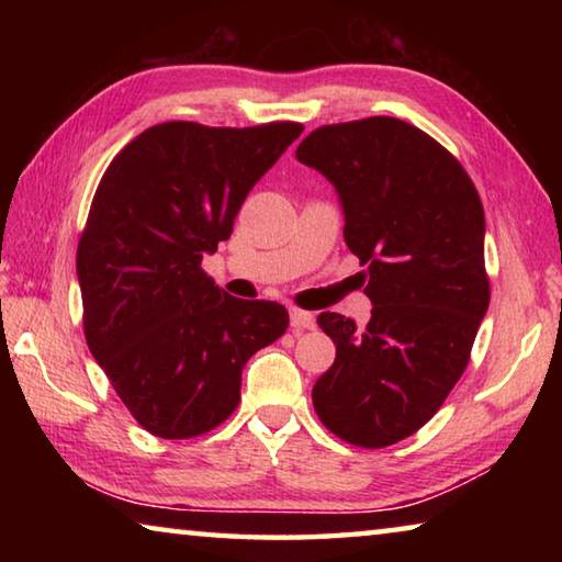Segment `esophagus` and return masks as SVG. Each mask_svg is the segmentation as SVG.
Segmentation results:
<instances>
[{"label": "esophagus", "mask_w": 562, "mask_h": 562, "mask_svg": "<svg viewBox=\"0 0 562 562\" xmlns=\"http://www.w3.org/2000/svg\"><path fill=\"white\" fill-rule=\"evenodd\" d=\"M290 322L294 329H312L315 327V315L312 312H304L300 307H292L290 310Z\"/></svg>", "instance_id": "1"}]
</instances>
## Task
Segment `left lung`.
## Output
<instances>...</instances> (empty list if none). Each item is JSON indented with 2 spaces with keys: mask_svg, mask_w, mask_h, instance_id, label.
<instances>
[{
  "mask_svg": "<svg viewBox=\"0 0 562 562\" xmlns=\"http://www.w3.org/2000/svg\"><path fill=\"white\" fill-rule=\"evenodd\" d=\"M297 160L337 188L374 304L361 329L317 317L337 357L312 404L341 441L384 449L439 412L471 359L491 302L479 190L451 150L392 116L319 126Z\"/></svg>",
  "mask_w": 562,
  "mask_h": 562,
  "instance_id": "8db88e82",
  "label": "left lung"
}]
</instances>
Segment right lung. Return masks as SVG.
I'll list each match as a JSON object with an SVG mask.
<instances>
[{"label":"right lung","instance_id":"add662e5","mask_svg":"<svg viewBox=\"0 0 562 562\" xmlns=\"http://www.w3.org/2000/svg\"><path fill=\"white\" fill-rule=\"evenodd\" d=\"M302 131L294 121L158 123L119 150L93 193L76 250L83 337L131 416L158 439L221 426L240 402L247 359L290 325L282 304L231 297L201 262Z\"/></svg>","mask_w":562,"mask_h":562}]
</instances>
